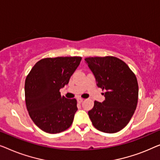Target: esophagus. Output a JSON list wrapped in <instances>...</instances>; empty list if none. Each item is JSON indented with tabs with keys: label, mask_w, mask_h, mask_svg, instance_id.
I'll return each instance as SVG.
<instances>
[{
	"label": "esophagus",
	"mask_w": 160,
	"mask_h": 160,
	"mask_svg": "<svg viewBox=\"0 0 160 160\" xmlns=\"http://www.w3.org/2000/svg\"><path fill=\"white\" fill-rule=\"evenodd\" d=\"M77 100H78V103H81V102H82L83 98H78Z\"/></svg>",
	"instance_id": "34e87169"
}]
</instances>
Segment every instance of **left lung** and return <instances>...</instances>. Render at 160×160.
Masks as SVG:
<instances>
[{"instance_id":"left-lung-1","label":"left lung","mask_w":160,"mask_h":160,"mask_svg":"<svg viewBox=\"0 0 160 160\" xmlns=\"http://www.w3.org/2000/svg\"><path fill=\"white\" fill-rule=\"evenodd\" d=\"M85 62L95 76L98 87L105 90V100L95 101L88 112L96 129L114 133L124 128L136 109L138 98L137 78L125 63L114 57H87Z\"/></svg>"}]
</instances>
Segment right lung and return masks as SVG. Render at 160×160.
I'll return each instance as SVG.
<instances>
[{
	"label": "right lung",
	"instance_id": "1",
	"mask_svg": "<svg viewBox=\"0 0 160 160\" xmlns=\"http://www.w3.org/2000/svg\"><path fill=\"white\" fill-rule=\"evenodd\" d=\"M81 59L80 57L42 58L27 76V109L33 122L44 132L58 133L72 124L77 100L62 96L59 90L68 84Z\"/></svg>",
	"mask_w": 160,
	"mask_h": 160
}]
</instances>
